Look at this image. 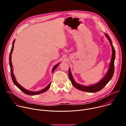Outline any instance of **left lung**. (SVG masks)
<instances>
[{"mask_svg":"<svg viewBox=\"0 0 126 126\" xmlns=\"http://www.w3.org/2000/svg\"><path fill=\"white\" fill-rule=\"evenodd\" d=\"M105 35L110 42V44L112 48V58H111L108 71L106 75L100 82H99L96 84H93L88 86H85L80 85L74 81L72 77V75L71 74L70 68L69 69V77L72 84V85L76 88L80 90L87 92H90V93H95V92H98L100 91L101 90H102L107 84V83L110 81V80L112 79L113 76V74L114 73V60L115 59L116 52H115V49L113 47L111 38L109 36V35L107 34L106 33H105Z\"/></svg>","mask_w":126,"mask_h":126,"instance_id":"8db88e82","label":"left lung"}]
</instances>
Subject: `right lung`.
Returning a JSON list of instances; mask_svg holds the SVG:
<instances>
[{
  "mask_svg": "<svg viewBox=\"0 0 126 126\" xmlns=\"http://www.w3.org/2000/svg\"><path fill=\"white\" fill-rule=\"evenodd\" d=\"M14 42H15V39L13 40V43H12V48H11V51H10V55H9V65H10V72H11V78H12V80L13 81V82L14 83V84L21 91H22L24 93H25V94L26 95H38V94H41L42 93H44L45 92H46V91L48 90V89L50 88V85H51V83H50L44 89H42V90L40 91H37V92H33V91H28L27 90L25 89V88H24L23 87H22L20 84H19L18 83V82L16 81V79H15V76L14 75V74H13V69H12V63H11V54H12V51H13V48H14ZM59 64V63L56 64V65H55V66L53 67V70H52V73L54 71H55V70L57 68V67H58V65Z\"/></svg>",
  "mask_w": 126,
  "mask_h": 126,
  "instance_id": "1",
  "label": "right lung"
}]
</instances>
